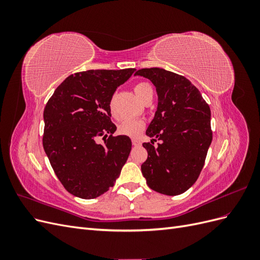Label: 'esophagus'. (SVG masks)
I'll use <instances>...</instances> for the list:
<instances>
[{
    "label": "esophagus",
    "mask_w": 260,
    "mask_h": 260,
    "mask_svg": "<svg viewBox=\"0 0 260 260\" xmlns=\"http://www.w3.org/2000/svg\"><path fill=\"white\" fill-rule=\"evenodd\" d=\"M132 144L135 145V146H139V145H141L140 140H138V139H132Z\"/></svg>",
    "instance_id": "34e87169"
}]
</instances>
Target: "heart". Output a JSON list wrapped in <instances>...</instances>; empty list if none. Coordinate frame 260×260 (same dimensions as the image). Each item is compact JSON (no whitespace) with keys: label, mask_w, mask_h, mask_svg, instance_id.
<instances>
[{"label":"heart","mask_w":260,"mask_h":260,"mask_svg":"<svg viewBox=\"0 0 260 260\" xmlns=\"http://www.w3.org/2000/svg\"><path fill=\"white\" fill-rule=\"evenodd\" d=\"M135 92L137 95L141 99L144 100L149 93L153 92V88L151 84L147 82H140L135 85ZM114 103L113 101L111 102V108L113 112ZM144 128V121L142 119H132V118H127L123 119L119 124H118V132L120 135L128 136V137H137L139 133L143 130Z\"/></svg>","instance_id":"b5f03b06"}]
</instances>
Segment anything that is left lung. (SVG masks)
Segmentation results:
<instances>
[{"label": "left lung", "instance_id": "1", "mask_svg": "<svg viewBox=\"0 0 260 260\" xmlns=\"http://www.w3.org/2000/svg\"><path fill=\"white\" fill-rule=\"evenodd\" d=\"M136 76L144 77L156 88L158 103L143 143L147 159L141 170L152 190L179 195L198 180L211 144L210 108L201 92L185 77L162 68H143ZM156 139L161 144L155 148Z\"/></svg>", "mask_w": 260, "mask_h": 260}]
</instances>
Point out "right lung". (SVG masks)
I'll list each match as a JSON object with an SVG mask.
<instances>
[{
  "instance_id": "obj_1",
  "label": "right lung",
  "mask_w": 260,
  "mask_h": 260,
  "mask_svg": "<svg viewBox=\"0 0 260 260\" xmlns=\"http://www.w3.org/2000/svg\"><path fill=\"white\" fill-rule=\"evenodd\" d=\"M135 72L86 70L69 76L44 108L45 154L61 184L77 198L104 194L128 159L131 140L113 136L117 127L111 120V102L116 89ZM99 136L104 137V145L96 142Z\"/></svg>"
}]
</instances>
